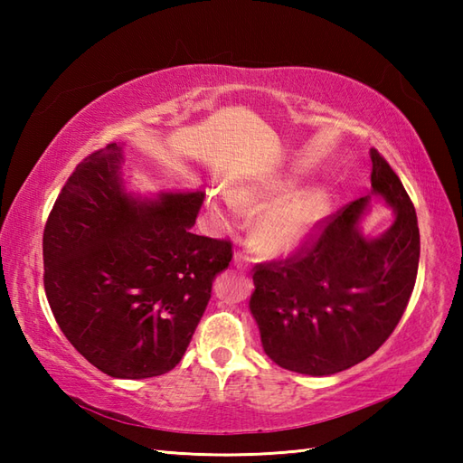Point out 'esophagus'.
<instances>
[{
    "instance_id": "1",
    "label": "esophagus",
    "mask_w": 463,
    "mask_h": 463,
    "mask_svg": "<svg viewBox=\"0 0 463 463\" xmlns=\"http://www.w3.org/2000/svg\"><path fill=\"white\" fill-rule=\"evenodd\" d=\"M249 257H244L242 252H237L234 254V264H237V269H247L249 267Z\"/></svg>"
}]
</instances>
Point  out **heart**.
Instances as JSON below:
<instances>
[{
  "mask_svg": "<svg viewBox=\"0 0 463 463\" xmlns=\"http://www.w3.org/2000/svg\"><path fill=\"white\" fill-rule=\"evenodd\" d=\"M297 179L290 175L269 176L257 184L239 186L231 193V201L237 206H262L287 194ZM206 206L216 216L224 219L226 204L216 193L206 194ZM330 209V194L320 184H308L292 191L288 196L272 206L260 221V239L264 249H277L302 237L310 226L326 216Z\"/></svg>",
  "mask_w": 463,
  "mask_h": 463,
  "instance_id": "1",
  "label": "heart"
}]
</instances>
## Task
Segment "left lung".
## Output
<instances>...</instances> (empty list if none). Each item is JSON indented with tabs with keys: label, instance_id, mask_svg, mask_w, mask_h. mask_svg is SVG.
Returning <instances> with one entry per match:
<instances>
[{
	"label": "left lung",
	"instance_id": "obj_1",
	"mask_svg": "<svg viewBox=\"0 0 463 463\" xmlns=\"http://www.w3.org/2000/svg\"><path fill=\"white\" fill-rule=\"evenodd\" d=\"M372 193L324 224L287 260L257 264L250 312L267 356L280 368L330 376L372 356L404 314L416 284V209L386 159L370 149ZM372 195L395 211L378 238L361 232Z\"/></svg>",
	"mask_w": 463,
	"mask_h": 463
}]
</instances>
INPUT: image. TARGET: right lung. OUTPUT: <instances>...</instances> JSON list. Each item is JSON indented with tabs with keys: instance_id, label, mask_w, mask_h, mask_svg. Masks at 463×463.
Here are the masks:
<instances>
[{
	"instance_id": "obj_1",
	"label": "right lung",
	"mask_w": 463,
	"mask_h": 463,
	"mask_svg": "<svg viewBox=\"0 0 463 463\" xmlns=\"http://www.w3.org/2000/svg\"><path fill=\"white\" fill-rule=\"evenodd\" d=\"M123 163V145L111 143L67 179L43 231V284L85 360L141 380L181 362L232 247L191 232L201 191L135 194Z\"/></svg>"
}]
</instances>
